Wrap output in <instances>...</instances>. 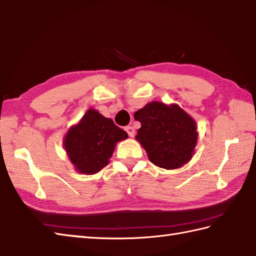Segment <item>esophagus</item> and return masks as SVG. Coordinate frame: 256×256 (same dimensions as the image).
<instances>
[{
	"mask_svg": "<svg viewBox=\"0 0 256 256\" xmlns=\"http://www.w3.org/2000/svg\"><path fill=\"white\" fill-rule=\"evenodd\" d=\"M124 130H126L127 134H129V137H134V129L132 126L126 127V128H124Z\"/></svg>",
	"mask_w": 256,
	"mask_h": 256,
	"instance_id": "1",
	"label": "esophagus"
}]
</instances>
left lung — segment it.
<instances>
[{
	"instance_id": "1",
	"label": "left lung",
	"mask_w": 256,
	"mask_h": 256,
	"mask_svg": "<svg viewBox=\"0 0 256 256\" xmlns=\"http://www.w3.org/2000/svg\"><path fill=\"white\" fill-rule=\"evenodd\" d=\"M134 117L142 124L136 139L154 164L170 170L191 160L198 140L196 124L184 109L176 104L151 102Z\"/></svg>"
}]
</instances>
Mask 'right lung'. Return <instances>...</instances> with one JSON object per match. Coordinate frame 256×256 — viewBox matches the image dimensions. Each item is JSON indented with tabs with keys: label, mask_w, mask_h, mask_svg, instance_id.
I'll return each instance as SVG.
<instances>
[{
	"label": "right lung",
	"mask_w": 256,
	"mask_h": 256,
	"mask_svg": "<svg viewBox=\"0 0 256 256\" xmlns=\"http://www.w3.org/2000/svg\"><path fill=\"white\" fill-rule=\"evenodd\" d=\"M127 138V132L110 118L92 108L67 132L64 148L80 174H95L108 164L116 144Z\"/></svg>",
	"instance_id": "1"
}]
</instances>
